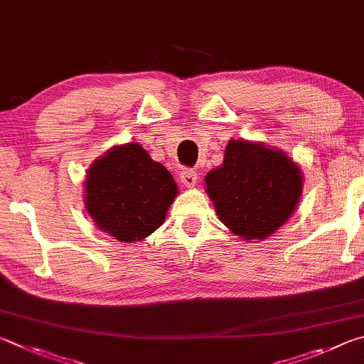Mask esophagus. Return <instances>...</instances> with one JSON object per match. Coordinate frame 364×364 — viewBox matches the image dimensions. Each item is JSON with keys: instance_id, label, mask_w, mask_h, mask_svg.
<instances>
[{"instance_id": "1", "label": "esophagus", "mask_w": 364, "mask_h": 364, "mask_svg": "<svg viewBox=\"0 0 364 364\" xmlns=\"http://www.w3.org/2000/svg\"><path fill=\"white\" fill-rule=\"evenodd\" d=\"M181 181L183 186L192 188L196 186V182H198V174H196L195 169H182Z\"/></svg>"}]
</instances>
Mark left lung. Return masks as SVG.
<instances>
[{"label":"left lung","instance_id":"left-lung-1","mask_svg":"<svg viewBox=\"0 0 364 364\" xmlns=\"http://www.w3.org/2000/svg\"><path fill=\"white\" fill-rule=\"evenodd\" d=\"M205 182L219 220L246 241H264L283 227L304 188L302 169L292 158L246 139L228 140L224 163Z\"/></svg>","mask_w":364,"mask_h":364}]
</instances>
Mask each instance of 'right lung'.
I'll use <instances>...</instances> for the list:
<instances>
[{"instance_id":"obj_1","label":"right lung","mask_w":364,"mask_h":364,"mask_svg":"<svg viewBox=\"0 0 364 364\" xmlns=\"http://www.w3.org/2000/svg\"><path fill=\"white\" fill-rule=\"evenodd\" d=\"M177 193L171 172L137 142L114 145L85 178L87 214L121 243H137L161 227Z\"/></svg>"}]
</instances>
